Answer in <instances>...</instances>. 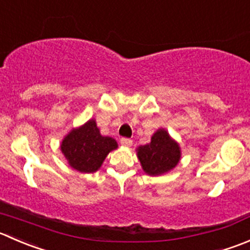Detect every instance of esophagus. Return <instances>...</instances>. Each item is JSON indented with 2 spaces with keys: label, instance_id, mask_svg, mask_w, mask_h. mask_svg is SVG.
<instances>
[{
  "label": "esophagus",
  "instance_id": "34e87169",
  "mask_svg": "<svg viewBox=\"0 0 250 250\" xmlns=\"http://www.w3.org/2000/svg\"><path fill=\"white\" fill-rule=\"evenodd\" d=\"M121 144H122L123 146L129 147V146H132L133 142H132V139H128V138H122V139H121Z\"/></svg>",
  "mask_w": 250,
  "mask_h": 250
}]
</instances>
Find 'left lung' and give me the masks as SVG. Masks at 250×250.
<instances>
[{"label": "left lung", "mask_w": 250, "mask_h": 250, "mask_svg": "<svg viewBox=\"0 0 250 250\" xmlns=\"http://www.w3.org/2000/svg\"><path fill=\"white\" fill-rule=\"evenodd\" d=\"M137 156L145 173L161 176L178 165L182 151L169 133L165 128H159L152 134L150 143L137 147Z\"/></svg>", "instance_id": "8db88e82"}]
</instances>
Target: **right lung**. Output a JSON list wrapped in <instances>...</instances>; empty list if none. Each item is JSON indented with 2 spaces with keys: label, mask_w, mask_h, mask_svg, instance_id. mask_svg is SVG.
Returning a JSON list of instances; mask_svg holds the SVG:
<instances>
[{
  "label": "right lung",
  "mask_w": 250,
  "mask_h": 250,
  "mask_svg": "<svg viewBox=\"0 0 250 250\" xmlns=\"http://www.w3.org/2000/svg\"><path fill=\"white\" fill-rule=\"evenodd\" d=\"M117 147L118 144L113 138L101 135L95 118L72 128L61 142V151L67 164L81 173L98 171L106 156Z\"/></svg>",
  "instance_id": "1"
}]
</instances>
